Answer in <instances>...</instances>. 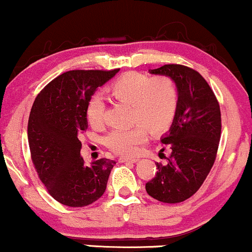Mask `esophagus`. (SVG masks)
Wrapping results in <instances>:
<instances>
[{"mask_svg":"<svg viewBox=\"0 0 252 252\" xmlns=\"http://www.w3.org/2000/svg\"><path fill=\"white\" fill-rule=\"evenodd\" d=\"M140 158H120V162H137Z\"/></svg>","mask_w":252,"mask_h":252,"instance_id":"34e87169","label":"esophagus"}]
</instances>
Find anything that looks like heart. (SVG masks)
Instances as JSON below:
<instances>
[{"instance_id":"heart-1","label":"heart","mask_w":252,"mask_h":252,"mask_svg":"<svg viewBox=\"0 0 252 252\" xmlns=\"http://www.w3.org/2000/svg\"><path fill=\"white\" fill-rule=\"evenodd\" d=\"M108 91L115 100L129 104V120L134 123L130 128L111 130L104 138V144L116 154H135L146 142L148 131L152 135H160L174 122L179 108V90L170 77L149 78L128 72L118 77ZM86 117L92 128H102L105 117L102 98H91Z\"/></svg>"}]
</instances>
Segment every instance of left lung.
<instances>
[{
  "mask_svg": "<svg viewBox=\"0 0 252 252\" xmlns=\"http://www.w3.org/2000/svg\"><path fill=\"white\" fill-rule=\"evenodd\" d=\"M149 72L174 80L179 108L169 131L161 138L170 155L164 164L155 163L158 172L146 184V190L156 200L176 204L200 189L215 163L221 132L220 108L212 89L193 68L169 63Z\"/></svg>",
  "mask_w": 252,
  "mask_h": 252,
  "instance_id": "obj_1",
  "label": "left lung"
}]
</instances>
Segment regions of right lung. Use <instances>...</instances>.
Masks as SVG:
<instances>
[{
    "label": "right lung",
    "instance_id": "add662e5",
    "mask_svg": "<svg viewBox=\"0 0 252 252\" xmlns=\"http://www.w3.org/2000/svg\"><path fill=\"white\" fill-rule=\"evenodd\" d=\"M120 70H74L60 74L37 94L28 120L31 156L40 180L60 204L83 207L104 194L115 161L86 166L79 136L88 129L86 109L94 91Z\"/></svg>",
    "mask_w": 252,
    "mask_h": 252
}]
</instances>
